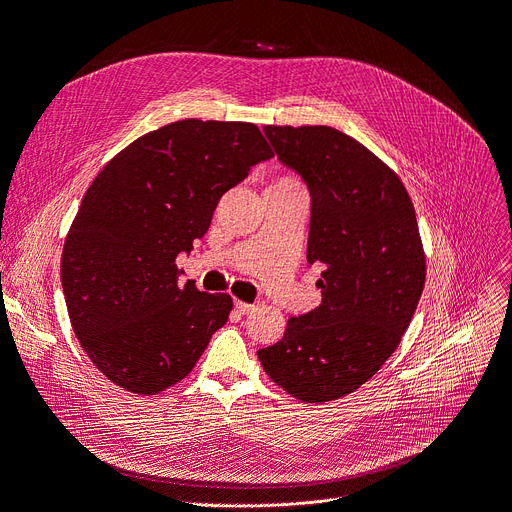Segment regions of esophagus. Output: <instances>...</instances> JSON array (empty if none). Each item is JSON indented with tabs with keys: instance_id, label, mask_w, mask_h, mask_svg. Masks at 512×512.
Returning a JSON list of instances; mask_svg holds the SVG:
<instances>
[{
	"instance_id": "obj_1",
	"label": "esophagus",
	"mask_w": 512,
	"mask_h": 512,
	"mask_svg": "<svg viewBox=\"0 0 512 512\" xmlns=\"http://www.w3.org/2000/svg\"><path fill=\"white\" fill-rule=\"evenodd\" d=\"M234 307H236V311L240 316H249V314H253L255 311V305H251V303H242V301H236L234 303Z\"/></svg>"
}]
</instances>
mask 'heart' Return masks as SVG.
<instances>
[{
	"instance_id": "b5f03b06",
	"label": "heart",
	"mask_w": 512,
	"mask_h": 512,
	"mask_svg": "<svg viewBox=\"0 0 512 512\" xmlns=\"http://www.w3.org/2000/svg\"><path fill=\"white\" fill-rule=\"evenodd\" d=\"M276 184H297V182L295 180H278Z\"/></svg>"
}]
</instances>
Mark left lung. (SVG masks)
I'll return each instance as SVG.
<instances>
[{
	"label": "left lung",
	"mask_w": 512,
	"mask_h": 512,
	"mask_svg": "<svg viewBox=\"0 0 512 512\" xmlns=\"http://www.w3.org/2000/svg\"><path fill=\"white\" fill-rule=\"evenodd\" d=\"M278 161L311 196L307 263H320L322 303L288 320L257 351L263 370L307 404L364 385L397 349L425 286V253L399 177L343 131L263 127Z\"/></svg>",
	"instance_id": "8db88e82"
}]
</instances>
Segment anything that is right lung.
Segmentation results:
<instances>
[{"instance_id": "add662e5", "label": "right lung", "mask_w": 512, "mask_h": 512, "mask_svg": "<svg viewBox=\"0 0 512 512\" xmlns=\"http://www.w3.org/2000/svg\"><path fill=\"white\" fill-rule=\"evenodd\" d=\"M274 157L253 123L186 119L150 131L85 192L62 251L75 335L108 381L154 395L194 368L232 297L177 282L213 211L251 167Z\"/></svg>"}]
</instances>
